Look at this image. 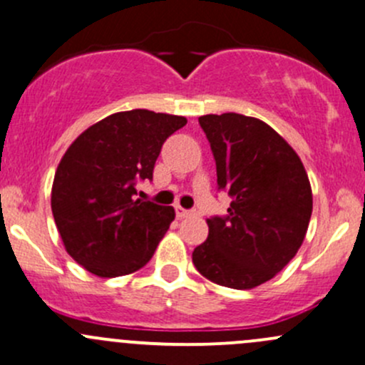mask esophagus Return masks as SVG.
I'll return each instance as SVG.
<instances>
[{
  "label": "esophagus",
  "mask_w": 365,
  "mask_h": 365,
  "mask_svg": "<svg viewBox=\"0 0 365 365\" xmlns=\"http://www.w3.org/2000/svg\"><path fill=\"white\" fill-rule=\"evenodd\" d=\"M175 212H176V218H180V220H182V218H187V217H189V215H192V212H190V210L182 208V206H180V205L175 206Z\"/></svg>",
  "instance_id": "1"
}]
</instances>
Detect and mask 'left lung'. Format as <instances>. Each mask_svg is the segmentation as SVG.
Segmentation results:
<instances>
[{
  "label": "left lung",
  "mask_w": 365,
  "mask_h": 365,
  "mask_svg": "<svg viewBox=\"0 0 365 365\" xmlns=\"http://www.w3.org/2000/svg\"><path fill=\"white\" fill-rule=\"evenodd\" d=\"M217 163V185L232 199L213 217L192 262L210 282L248 290L274 278L301 248L313 194L301 157L266 122L240 113L199 117Z\"/></svg>",
  "instance_id": "left-lung-1"
}]
</instances>
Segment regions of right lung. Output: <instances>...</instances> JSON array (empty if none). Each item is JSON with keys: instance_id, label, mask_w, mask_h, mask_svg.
<instances>
[{"instance_id": "add662e5", "label": "right lung", "mask_w": 365, "mask_h": 365, "mask_svg": "<svg viewBox=\"0 0 365 365\" xmlns=\"http://www.w3.org/2000/svg\"><path fill=\"white\" fill-rule=\"evenodd\" d=\"M185 117L129 110L108 115L70 145L57 166L51 205L64 248L99 278L131 274L152 259L175 220L173 206L134 199L160 147Z\"/></svg>"}]
</instances>
